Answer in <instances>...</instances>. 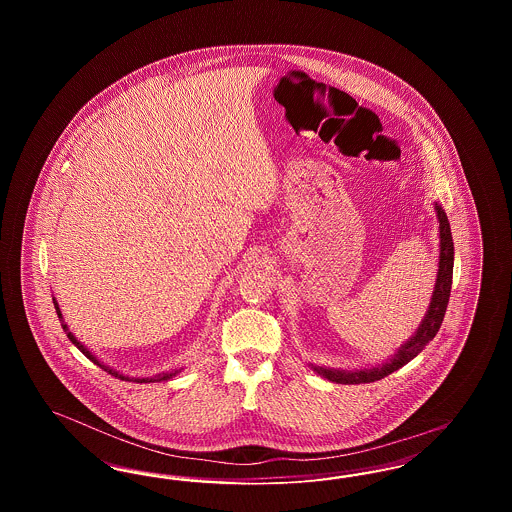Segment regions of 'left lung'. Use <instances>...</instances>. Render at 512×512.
I'll return each instance as SVG.
<instances>
[{"mask_svg": "<svg viewBox=\"0 0 512 512\" xmlns=\"http://www.w3.org/2000/svg\"><path fill=\"white\" fill-rule=\"evenodd\" d=\"M436 211H438L439 220L438 280H436V288H434L430 309H428L426 317L422 320V324L418 326L416 334L397 351V355L393 359H390L384 365L372 366V368L357 370V372L315 368L318 374H322L324 378H328V380H332L336 384H368V382H376V380L386 378L388 374L395 372L397 368L407 365L409 361H413L414 357L424 349V345L436 338L439 326H441L443 317H445L449 295H451L453 255H455V247H453V238H451V228H449L447 215H445V211L439 207L438 203H436Z\"/></svg>", "mask_w": 512, "mask_h": 512, "instance_id": "left-lung-1", "label": "left lung"}]
</instances>
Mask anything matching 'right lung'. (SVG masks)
Returning <instances> with one entry per match:
<instances>
[{"instance_id": "right-lung-1", "label": "right lung", "mask_w": 512, "mask_h": 512, "mask_svg": "<svg viewBox=\"0 0 512 512\" xmlns=\"http://www.w3.org/2000/svg\"><path fill=\"white\" fill-rule=\"evenodd\" d=\"M53 303H55V299H53ZM55 311H57V315H59V318H63L61 317V311H59V305H57V303H55ZM63 330L67 332V338L73 341L74 345H76V347H78V349H80V351H82V353H84V355H86V357H88L90 361H94V365H98L99 368H103L105 372H109V374H111V376H115V378H121V380H128L126 376H122V374H119L117 370H113V368H109V366L101 365L98 359H96V357H94V355H92V353H90V351H88V349H86V347H84V345H82L80 341L76 340L73 334H71V332L67 330V324H63ZM174 374H176V372H174ZM171 376L172 374H165V372H163V374H155V376H151V378H132V380H134L136 384H147V382H161V380H169Z\"/></svg>"}]
</instances>
